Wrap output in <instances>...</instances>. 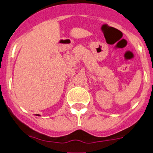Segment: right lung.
<instances>
[{
	"label": "right lung",
	"instance_id": "1",
	"mask_svg": "<svg viewBox=\"0 0 153 153\" xmlns=\"http://www.w3.org/2000/svg\"><path fill=\"white\" fill-rule=\"evenodd\" d=\"M36 116H39V115H36Z\"/></svg>",
	"mask_w": 153,
	"mask_h": 153
}]
</instances>
